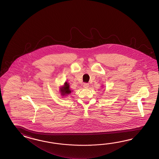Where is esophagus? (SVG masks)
Here are the masks:
<instances>
[{
    "label": "esophagus",
    "instance_id": "esophagus-1",
    "mask_svg": "<svg viewBox=\"0 0 159 159\" xmlns=\"http://www.w3.org/2000/svg\"><path fill=\"white\" fill-rule=\"evenodd\" d=\"M83 86H84V88H85V89H88L89 86V84L88 83H84Z\"/></svg>",
    "mask_w": 159,
    "mask_h": 159
}]
</instances>
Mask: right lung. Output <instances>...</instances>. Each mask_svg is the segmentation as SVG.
Returning a JSON list of instances; mask_svg holds the SVG:
<instances>
[{"label":"right lung","mask_w":159,"mask_h":159,"mask_svg":"<svg viewBox=\"0 0 159 159\" xmlns=\"http://www.w3.org/2000/svg\"><path fill=\"white\" fill-rule=\"evenodd\" d=\"M71 90L69 88V84L65 82L64 85L60 88V93L62 96H67L71 93Z\"/></svg>","instance_id":"1"}]
</instances>
